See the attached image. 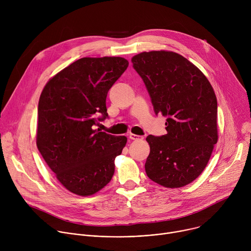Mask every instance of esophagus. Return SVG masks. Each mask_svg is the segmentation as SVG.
<instances>
[{
    "label": "esophagus",
    "mask_w": 251,
    "mask_h": 251,
    "mask_svg": "<svg viewBox=\"0 0 251 251\" xmlns=\"http://www.w3.org/2000/svg\"><path fill=\"white\" fill-rule=\"evenodd\" d=\"M129 138H130L131 140H135V141H138V140H142V139L144 138V137L139 136V135H135V134H130Z\"/></svg>",
    "instance_id": "esophagus-1"
}]
</instances>
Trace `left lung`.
<instances>
[{"label":"left lung","mask_w":251,"mask_h":251,"mask_svg":"<svg viewBox=\"0 0 251 251\" xmlns=\"http://www.w3.org/2000/svg\"><path fill=\"white\" fill-rule=\"evenodd\" d=\"M154 111L167 117V134L149 135L145 164L151 180L166 188L195 181L206 167L218 142V101L201 71L183 55L166 50L132 57Z\"/></svg>","instance_id":"8db88e82"}]
</instances>
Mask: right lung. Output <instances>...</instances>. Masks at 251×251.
<instances>
[{"mask_svg":"<svg viewBox=\"0 0 251 251\" xmlns=\"http://www.w3.org/2000/svg\"><path fill=\"white\" fill-rule=\"evenodd\" d=\"M128 64L118 56L83 57L59 71L43 89L37 146L59 183L75 195L96 194L114 175V160L127 138L94 126L108 117L107 93Z\"/></svg>","mask_w":251,"mask_h":251,"instance_id":"obj_1","label":"right lung"}]
</instances>
